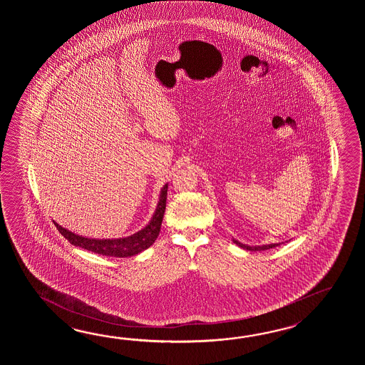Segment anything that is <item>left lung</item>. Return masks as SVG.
Wrapping results in <instances>:
<instances>
[{"mask_svg":"<svg viewBox=\"0 0 365 365\" xmlns=\"http://www.w3.org/2000/svg\"><path fill=\"white\" fill-rule=\"evenodd\" d=\"M232 241L236 244V245H237V247L245 249V250H252V252H257V250H267V249L275 248V247L280 245L279 242V244H267V245H255V247H250V245H247V244H242V242L236 240V239H232Z\"/></svg>","mask_w":365,"mask_h":365,"instance_id":"obj_1","label":"left lung"}]
</instances>
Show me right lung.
Returning a JSON list of instances; mask_svg holds the SVG:
<instances>
[{
    "label": "right lung",
    "instance_id": "add662e5",
    "mask_svg": "<svg viewBox=\"0 0 365 365\" xmlns=\"http://www.w3.org/2000/svg\"><path fill=\"white\" fill-rule=\"evenodd\" d=\"M167 190H168V184H165L160 190L155 212L150 219L148 225L143 227L138 232L133 233L126 237L90 239V237H85V236L71 232L56 222L55 225L57 227L58 232L61 233L65 239H68L70 244L79 247V248H83L86 250L93 252L96 255H103V256L120 257V258L135 256L140 252L150 248L155 242L156 237L159 236L162 222H163L164 211H165Z\"/></svg>",
    "mask_w": 365,
    "mask_h": 365
}]
</instances>
